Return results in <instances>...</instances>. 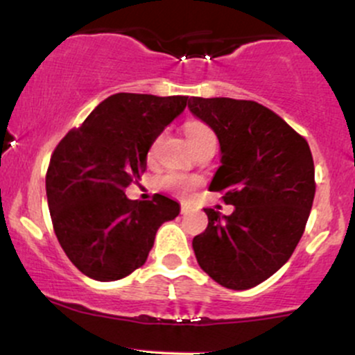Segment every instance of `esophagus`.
<instances>
[{"instance_id":"1","label":"esophagus","mask_w":355,"mask_h":355,"mask_svg":"<svg viewBox=\"0 0 355 355\" xmlns=\"http://www.w3.org/2000/svg\"><path fill=\"white\" fill-rule=\"evenodd\" d=\"M190 210H192V209H190L187 204H182V205H180V212L184 214V216H187V214H190Z\"/></svg>"}]
</instances>
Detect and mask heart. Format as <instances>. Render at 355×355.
I'll return each mask as SVG.
<instances>
[{"mask_svg":"<svg viewBox=\"0 0 355 355\" xmlns=\"http://www.w3.org/2000/svg\"><path fill=\"white\" fill-rule=\"evenodd\" d=\"M184 130L187 139H189L190 145L193 148H197L200 143H204L205 139L216 138L212 130H210L207 124L202 123V121H189V123L185 124ZM198 185H200V178L196 177V175H184L177 173V171H170V173L163 175V177L159 178V187L165 189L166 192L178 197H189Z\"/></svg>","mask_w":355,"mask_h":355,"instance_id":"heart-1","label":"heart"}]
</instances>
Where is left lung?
<instances>
[{"instance_id":"left-lung-1","label":"left lung","mask_w":355,"mask_h":355,"mask_svg":"<svg viewBox=\"0 0 355 355\" xmlns=\"http://www.w3.org/2000/svg\"><path fill=\"white\" fill-rule=\"evenodd\" d=\"M189 109L220 143L209 189L234 205L231 216L204 209L207 229L193 237L196 258L214 282L249 290L275 275L302 239L315 197L309 143L254 101L192 97Z\"/></svg>"}]
</instances>
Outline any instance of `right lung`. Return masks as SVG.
<instances>
[{
  "instance_id": "obj_1",
  "label": "right lung",
  "mask_w": 355,
  "mask_h": 355,
  "mask_svg": "<svg viewBox=\"0 0 355 355\" xmlns=\"http://www.w3.org/2000/svg\"><path fill=\"white\" fill-rule=\"evenodd\" d=\"M189 96H109L53 150L45 187L53 231L73 266L97 282H116L145 264L163 222L180 205L155 193H124L146 170L159 133L184 111Z\"/></svg>"
}]
</instances>
